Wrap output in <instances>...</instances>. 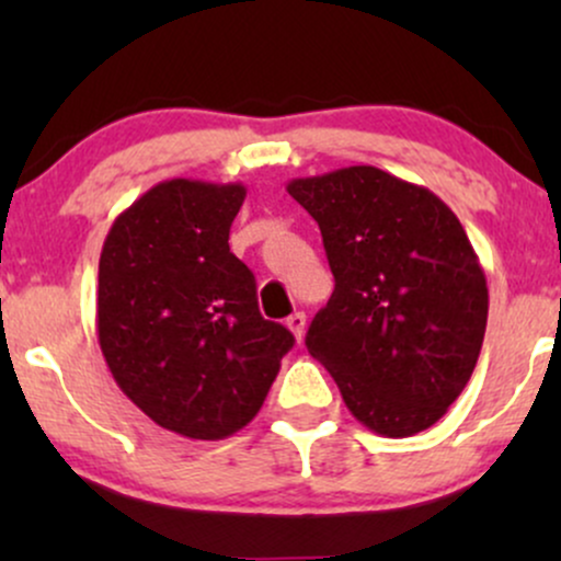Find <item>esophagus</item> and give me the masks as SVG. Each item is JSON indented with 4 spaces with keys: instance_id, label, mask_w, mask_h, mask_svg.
Wrapping results in <instances>:
<instances>
[{
    "instance_id": "34e87169",
    "label": "esophagus",
    "mask_w": 561,
    "mask_h": 561,
    "mask_svg": "<svg viewBox=\"0 0 561 561\" xmlns=\"http://www.w3.org/2000/svg\"><path fill=\"white\" fill-rule=\"evenodd\" d=\"M285 324H287V330L295 334V340H298V343H300V340H302V334H306V313L295 311L293 317H287Z\"/></svg>"
}]
</instances>
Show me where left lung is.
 <instances>
[{
    "instance_id": "obj_1",
    "label": "left lung",
    "mask_w": 561,
    "mask_h": 561,
    "mask_svg": "<svg viewBox=\"0 0 561 561\" xmlns=\"http://www.w3.org/2000/svg\"><path fill=\"white\" fill-rule=\"evenodd\" d=\"M324 240L330 302L306 345L351 414L385 437L433 427L478 364L485 274L440 197L375 165L287 184Z\"/></svg>"
}]
</instances>
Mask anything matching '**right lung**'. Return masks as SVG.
<instances>
[{
  "instance_id": "right-lung-1",
  "label": "right lung",
  "mask_w": 561,
  "mask_h": 561,
  "mask_svg": "<svg viewBox=\"0 0 561 561\" xmlns=\"http://www.w3.org/2000/svg\"><path fill=\"white\" fill-rule=\"evenodd\" d=\"M242 184L169 179L113 221L100 255L96 334L128 401L192 440L253 420L295 337L259 311L229 250Z\"/></svg>"
}]
</instances>
